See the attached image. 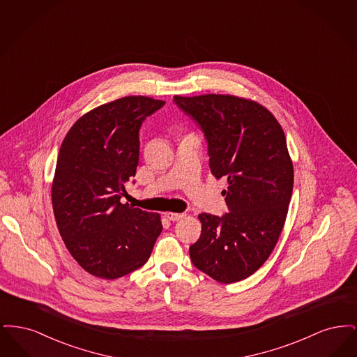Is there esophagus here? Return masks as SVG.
<instances>
[{
    "label": "esophagus",
    "instance_id": "34e87169",
    "mask_svg": "<svg viewBox=\"0 0 357 357\" xmlns=\"http://www.w3.org/2000/svg\"><path fill=\"white\" fill-rule=\"evenodd\" d=\"M166 215H167V218L172 222L179 221V220H182V218L185 217L183 213H167Z\"/></svg>",
    "mask_w": 357,
    "mask_h": 357
}]
</instances>
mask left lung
I'll return each mask as SVG.
<instances>
[{"instance_id": "obj_1", "label": "left lung", "mask_w": 357, "mask_h": 357, "mask_svg": "<svg viewBox=\"0 0 357 357\" xmlns=\"http://www.w3.org/2000/svg\"><path fill=\"white\" fill-rule=\"evenodd\" d=\"M174 102L204 131L211 174L227 179L229 213L198 215L202 233L190 258L221 284L245 280L272 255L287 220L294 174L285 134L255 100L207 93Z\"/></svg>"}]
</instances>
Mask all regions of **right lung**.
Segmentation results:
<instances>
[{"mask_svg":"<svg viewBox=\"0 0 357 357\" xmlns=\"http://www.w3.org/2000/svg\"><path fill=\"white\" fill-rule=\"evenodd\" d=\"M165 105L126 96L93 108L64 137L52 183L57 229L85 272L115 280L142 268L162 233L160 215L121 204L139 163L143 120Z\"/></svg>","mask_w":357,"mask_h":357,"instance_id":"obj_1","label":"right lung"}]
</instances>
